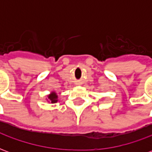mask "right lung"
<instances>
[{"instance_id":"right-lung-1","label":"right lung","mask_w":152,"mask_h":152,"mask_svg":"<svg viewBox=\"0 0 152 152\" xmlns=\"http://www.w3.org/2000/svg\"><path fill=\"white\" fill-rule=\"evenodd\" d=\"M48 99L50 100V102L51 103H55L58 102V95L55 92H51L48 95Z\"/></svg>"}]
</instances>
